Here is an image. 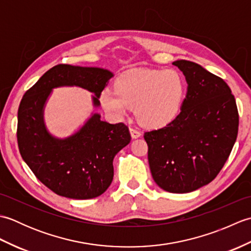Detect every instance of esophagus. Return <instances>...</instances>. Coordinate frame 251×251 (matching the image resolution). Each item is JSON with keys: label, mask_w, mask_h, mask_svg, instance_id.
I'll use <instances>...</instances> for the list:
<instances>
[{"label": "esophagus", "mask_w": 251, "mask_h": 251, "mask_svg": "<svg viewBox=\"0 0 251 251\" xmlns=\"http://www.w3.org/2000/svg\"><path fill=\"white\" fill-rule=\"evenodd\" d=\"M129 131H130V135L132 138H139L141 136V132L138 130L137 128H135V127H129Z\"/></svg>", "instance_id": "esophagus-1"}]
</instances>
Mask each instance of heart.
I'll list each match as a JSON object with an SVG mask.
<instances>
[{
  "mask_svg": "<svg viewBox=\"0 0 251 251\" xmlns=\"http://www.w3.org/2000/svg\"><path fill=\"white\" fill-rule=\"evenodd\" d=\"M184 93V81L177 71L137 70L117 78L115 89H103L100 102L119 119L136 106V116L142 125L162 127L178 115Z\"/></svg>",
  "mask_w": 251,
  "mask_h": 251,
  "instance_id": "obj_1",
  "label": "heart"
}]
</instances>
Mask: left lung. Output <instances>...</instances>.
I'll return each instance as SVG.
<instances>
[{"label":"left lung","instance_id":"obj_1","mask_svg":"<svg viewBox=\"0 0 251 251\" xmlns=\"http://www.w3.org/2000/svg\"><path fill=\"white\" fill-rule=\"evenodd\" d=\"M173 65L188 82L180 113L143 137L156 184L170 193H189L211 182L225 166L237 138L238 111L221 77L192 61Z\"/></svg>","mask_w":251,"mask_h":251}]
</instances>
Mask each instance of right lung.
I'll list each match as a JSON object with an SVG mask.
<instances>
[{"label":"right lung","mask_w":251,"mask_h":251,"mask_svg":"<svg viewBox=\"0 0 251 251\" xmlns=\"http://www.w3.org/2000/svg\"><path fill=\"white\" fill-rule=\"evenodd\" d=\"M113 76L100 68L58 65L50 69L25 93L18 109L17 142L21 157L42 183L54 193L74 200H89L104 193L113 180V158L130 142L124 123L109 124L94 114L82 129L67 139L47 132L43 108L51 89L83 87L100 94Z\"/></svg>","instance_id":"obj_1"}]
</instances>
